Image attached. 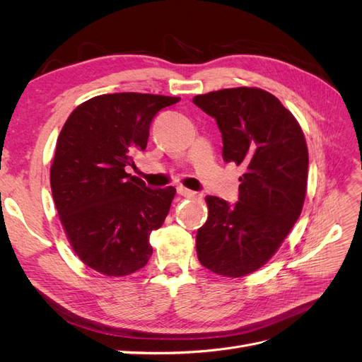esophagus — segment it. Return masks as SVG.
<instances>
[{
  "mask_svg": "<svg viewBox=\"0 0 362 362\" xmlns=\"http://www.w3.org/2000/svg\"><path fill=\"white\" fill-rule=\"evenodd\" d=\"M177 190H178V193H180L181 196H185V198H198V196H199V193H196V192H193V190L185 189V187H182V185H180V187H178Z\"/></svg>",
  "mask_w": 362,
  "mask_h": 362,
  "instance_id": "esophagus-1",
  "label": "esophagus"
}]
</instances>
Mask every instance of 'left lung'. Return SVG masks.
I'll list each match as a JSON object with an SVG mask.
<instances>
[{
    "instance_id": "8db88e82",
    "label": "left lung",
    "mask_w": 362,
    "mask_h": 362,
    "mask_svg": "<svg viewBox=\"0 0 362 362\" xmlns=\"http://www.w3.org/2000/svg\"><path fill=\"white\" fill-rule=\"evenodd\" d=\"M216 119L225 163L243 166L238 202L206 196V222L196 234L201 264L216 275L242 278L276 254L298 221L306 196L308 148L303 131L276 96L258 87L196 95Z\"/></svg>"
}]
</instances>
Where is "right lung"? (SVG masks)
Segmentation results:
<instances>
[{
	"label": "right lung",
	"instance_id": "add662e5",
	"mask_svg": "<svg viewBox=\"0 0 362 362\" xmlns=\"http://www.w3.org/2000/svg\"><path fill=\"white\" fill-rule=\"evenodd\" d=\"M180 100L136 92L93 96L60 131L49 169L52 199L75 255L101 275L128 276L152 255L149 235L163 225L177 190L148 189L125 169L146 149L154 116Z\"/></svg>",
	"mask_w": 362,
	"mask_h": 362
}]
</instances>
